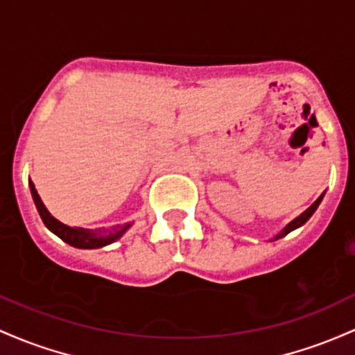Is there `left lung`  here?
Wrapping results in <instances>:
<instances>
[{"mask_svg": "<svg viewBox=\"0 0 355 355\" xmlns=\"http://www.w3.org/2000/svg\"><path fill=\"white\" fill-rule=\"evenodd\" d=\"M322 198H324V194H322V196H320V198H318V199H317V201H315V202H313V205H312V206H310V208H309V209H306V211H304V213H302V214H300V216H298V218H295V220H293L292 223H288V225H286V226H285V228H284V230H282V233H278V234H277V236H275V240H278V238H282V236H285V234H288V233H290V231H293V230L300 228V226H302V225H305V223H306V221H309V218H310V216H312V214H313V213H315V209L318 208V205H320Z\"/></svg>", "mask_w": 355, "mask_h": 355, "instance_id": "left-lung-1", "label": "left lung"}]
</instances>
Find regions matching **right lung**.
Listing matches in <instances>:
<instances>
[{
	"label": "right lung",
	"instance_id": "obj_1",
	"mask_svg": "<svg viewBox=\"0 0 355 355\" xmlns=\"http://www.w3.org/2000/svg\"><path fill=\"white\" fill-rule=\"evenodd\" d=\"M30 189L31 196H33L35 206H37L40 218H42L45 226L51 233L57 234L58 238H62L63 241L69 243V245L75 246V248H83V250H94V248H102V246L110 245L115 240L122 236L127 230L130 228V223H127L124 226H115L112 230H85V228H71V226L63 225L57 218H53L50 214V211L45 208L42 198L38 196L35 184L30 181Z\"/></svg>",
	"mask_w": 355,
	"mask_h": 355
}]
</instances>
